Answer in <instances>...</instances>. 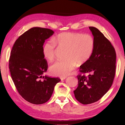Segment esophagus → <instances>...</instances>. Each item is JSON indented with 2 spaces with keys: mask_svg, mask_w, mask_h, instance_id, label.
Listing matches in <instances>:
<instances>
[{
  "mask_svg": "<svg viewBox=\"0 0 125 125\" xmlns=\"http://www.w3.org/2000/svg\"><path fill=\"white\" fill-rule=\"evenodd\" d=\"M60 79H61V80H65V79L67 78V77H62L60 78Z\"/></svg>",
  "mask_w": 125,
  "mask_h": 125,
  "instance_id": "1",
  "label": "esophagus"
}]
</instances>
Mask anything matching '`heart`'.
I'll return each instance as SVG.
<instances>
[{
    "label": "heart",
    "mask_w": 125,
    "mask_h": 125,
    "mask_svg": "<svg viewBox=\"0 0 125 125\" xmlns=\"http://www.w3.org/2000/svg\"><path fill=\"white\" fill-rule=\"evenodd\" d=\"M56 44L60 48L66 50L65 60L55 62L50 67L52 74L67 76L73 71L77 63L86 62L91 56L94 47L93 37L88 34L65 32L47 41L43 48L44 57L51 62L55 58Z\"/></svg>",
    "instance_id": "1"
}]
</instances>
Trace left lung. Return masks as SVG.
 <instances>
[{
  "instance_id": "obj_1",
  "label": "left lung",
  "mask_w": 125,
  "mask_h": 125,
  "mask_svg": "<svg viewBox=\"0 0 125 125\" xmlns=\"http://www.w3.org/2000/svg\"><path fill=\"white\" fill-rule=\"evenodd\" d=\"M94 47L89 59L80 67L82 73L77 75L78 86L74 96L82 104L94 103L103 97L111 87L116 70V55L113 45L97 28L90 26Z\"/></svg>"
}]
</instances>
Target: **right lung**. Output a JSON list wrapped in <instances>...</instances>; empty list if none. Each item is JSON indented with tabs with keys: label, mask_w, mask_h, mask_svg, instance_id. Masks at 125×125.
Segmentation results:
<instances>
[{
	"label": "right lung",
	"mask_w": 125,
	"mask_h": 125,
	"mask_svg": "<svg viewBox=\"0 0 125 125\" xmlns=\"http://www.w3.org/2000/svg\"><path fill=\"white\" fill-rule=\"evenodd\" d=\"M54 33L49 29L32 28L19 37L11 52L9 68L14 84L21 96L34 104L47 102L60 81L43 75L48 68L43 46Z\"/></svg>",
	"instance_id": "1"
}]
</instances>
